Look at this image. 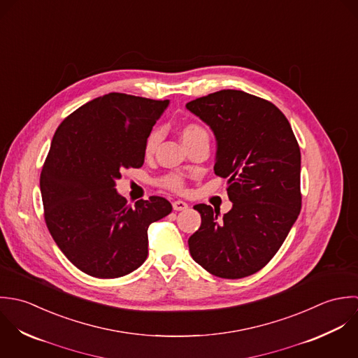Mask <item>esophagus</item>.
Listing matches in <instances>:
<instances>
[{
  "mask_svg": "<svg viewBox=\"0 0 358 358\" xmlns=\"http://www.w3.org/2000/svg\"><path fill=\"white\" fill-rule=\"evenodd\" d=\"M173 209L177 210V212L187 210V209H188V203L184 202V201H174V202H173Z\"/></svg>",
  "mask_w": 358,
  "mask_h": 358,
  "instance_id": "obj_1",
  "label": "esophagus"
}]
</instances>
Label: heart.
I'll list each match as a JSON object with an SVG mask.
<instances>
[{
	"label": "heart",
	"mask_w": 358,
	"mask_h": 358,
	"mask_svg": "<svg viewBox=\"0 0 358 358\" xmlns=\"http://www.w3.org/2000/svg\"><path fill=\"white\" fill-rule=\"evenodd\" d=\"M181 137L184 140L185 145L187 143H196V141H206L209 143L210 140V134L208 131V129L201 124V123H187L185 126H182L181 129ZM160 141V133L159 130H152L146 138L145 143V152L146 155H150L155 152L157 143ZM157 184L163 188L171 189L174 192H182L185 189V180L181 174L177 173H169L166 176H163L162 178H159Z\"/></svg>",
	"instance_id": "b5f03b06"
}]
</instances>
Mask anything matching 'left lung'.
I'll list each match as a JSON object with an SVG mask.
<instances>
[{
  "mask_svg": "<svg viewBox=\"0 0 358 358\" xmlns=\"http://www.w3.org/2000/svg\"><path fill=\"white\" fill-rule=\"evenodd\" d=\"M217 140L215 176L228 178L232 209L218 218L212 206L189 236L192 259L220 278L262 270L284 243L301 209L300 148L285 115L270 101L221 90L187 103Z\"/></svg>",
  "mask_w": 358,
  "mask_h": 358,
  "instance_id": "1",
  "label": "left lung"
}]
</instances>
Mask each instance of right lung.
Returning a JSON list of instances; mask_svg holds the SVG:
<instances>
[{
    "instance_id": "add662e5",
    "label": "right lung",
    "mask_w": 358,
    "mask_h": 358,
    "mask_svg": "<svg viewBox=\"0 0 358 358\" xmlns=\"http://www.w3.org/2000/svg\"><path fill=\"white\" fill-rule=\"evenodd\" d=\"M167 105L110 92L76 109L55 131L40 176L44 218L58 248L91 277L138 268L149 225L173 210L162 196L131 206L115 189L123 169L143 166L146 138Z\"/></svg>"
}]
</instances>
